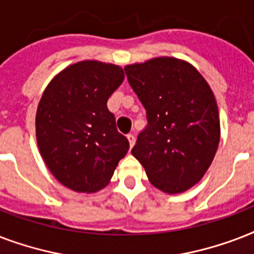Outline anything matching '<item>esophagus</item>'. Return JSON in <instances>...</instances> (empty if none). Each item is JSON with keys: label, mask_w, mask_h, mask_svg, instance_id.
<instances>
[{"label": "esophagus", "mask_w": 254, "mask_h": 254, "mask_svg": "<svg viewBox=\"0 0 254 254\" xmlns=\"http://www.w3.org/2000/svg\"><path fill=\"white\" fill-rule=\"evenodd\" d=\"M127 141H129V143H130V147L134 146V143H135V137L133 133H129V134L127 135Z\"/></svg>", "instance_id": "34e87169"}]
</instances>
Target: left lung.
I'll return each mask as SVG.
<instances>
[{"label": "left lung", "mask_w": 254, "mask_h": 254, "mask_svg": "<svg viewBox=\"0 0 254 254\" xmlns=\"http://www.w3.org/2000/svg\"><path fill=\"white\" fill-rule=\"evenodd\" d=\"M125 72L147 119L131 154L163 192L191 189L211 166L220 141L212 89L196 68L175 58L127 65Z\"/></svg>", "instance_id": "1"}]
</instances>
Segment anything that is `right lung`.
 <instances>
[{
  "mask_svg": "<svg viewBox=\"0 0 254 254\" xmlns=\"http://www.w3.org/2000/svg\"><path fill=\"white\" fill-rule=\"evenodd\" d=\"M123 80L119 65L83 61L58 73L42 95L38 147L54 177L76 192L104 189L129 150L107 107Z\"/></svg>",
  "mask_w": 254,
  "mask_h": 254,
  "instance_id": "add662e5",
  "label": "right lung"
}]
</instances>
